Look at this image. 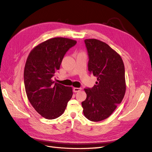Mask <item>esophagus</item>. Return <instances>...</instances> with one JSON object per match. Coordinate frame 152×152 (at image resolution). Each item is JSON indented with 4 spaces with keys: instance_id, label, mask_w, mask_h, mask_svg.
Wrapping results in <instances>:
<instances>
[{
    "instance_id": "34e87169",
    "label": "esophagus",
    "mask_w": 152,
    "mask_h": 152,
    "mask_svg": "<svg viewBox=\"0 0 152 152\" xmlns=\"http://www.w3.org/2000/svg\"><path fill=\"white\" fill-rule=\"evenodd\" d=\"M82 90V88H79V87H74V88L73 89V91L74 92V93H78V92H79Z\"/></svg>"
}]
</instances>
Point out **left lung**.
I'll return each mask as SVG.
<instances>
[{"label":"left lung","instance_id":"1","mask_svg":"<svg viewBox=\"0 0 152 152\" xmlns=\"http://www.w3.org/2000/svg\"><path fill=\"white\" fill-rule=\"evenodd\" d=\"M89 56L88 70L97 77L92 88L84 91L87 98L82 102L84 116L98 122L111 115L125 95V68L115 50L97 39L84 40Z\"/></svg>","mask_w":152,"mask_h":152}]
</instances>
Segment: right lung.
Here are the masks:
<instances>
[{
  "label": "right lung",
  "instance_id": "add662e5",
  "mask_svg": "<svg viewBox=\"0 0 152 152\" xmlns=\"http://www.w3.org/2000/svg\"><path fill=\"white\" fill-rule=\"evenodd\" d=\"M77 41L55 37L37 45L31 50L25 63L24 83L27 97L40 115L54 119L65 112L73 95L72 88L53 80L63 58Z\"/></svg>",
  "mask_w": 152,
  "mask_h": 152
}]
</instances>
